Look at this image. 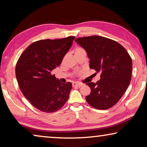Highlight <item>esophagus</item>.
Instances as JSON below:
<instances>
[{
	"instance_id": "1",
	"label": "esophagus",
	"mask_w": 147,
	"mask_h": 147,
	"mask_svg": "<svg viewBox=\"0 0 147 147\" xmlns=\"http://www.w3.org/2000/svg\"><path fill=\"white\" fill-rule=\"evenodd\" d=\"M83 84H80V83H77V82H73V87H81L82 86Z\"/></svg>"
}]
</instances>
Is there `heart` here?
Segmentation results:
<instances>
[{
  "instance_id": "1",
  "label": "heart",
  "mask_w": 147,
  "mask_h": 147,
  "mask_svg": "<svg viewBox=\"0 0 147 147\" xmlns=\"http://www.w3.org/2000/svg\"><path fill=\"white\" fill-rule=\"evenodd\" d=\"M82 51H84V50L82 48H76L75 49V53H80V52H82Z\"/></svg>"
}]
</instances>
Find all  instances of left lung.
<instances>
[{"label": "left lung", "mask_w": 147, "mask_h": 147, "mask_svg": "<svg viewBox=\"0 0 147 147\" xmlns=\"http://www.w3.org/2000/svg\"><path fill=\"white\" fill-rule=\"evenodd\" d=\"M75 41L88 54L89 67L101 73L97 82L87 84L91 88V93L86 97L87 102L98 109L111 108L120 100L130 83L131 57L121 45L102 36L79 38Z\"/></svg>", "instance_id": "obj_1"}]
</instances>
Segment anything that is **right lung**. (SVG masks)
I'll return each mask as SVG.
<instances>
[{"label":"right lung","instance_id":"right-lung-1","mask_svg":"<svg viewBox=\"0 0 147 147\" xmlns=\"http://www.w3.org/2000/svg\"><path fill=\"white\" fill-rule=\"evenodd\" d=\"M75 37L43 39L27 47L17 61L16 75L23 95L35 108L46 113L61 108L72 84L61 83L51 72L61 63Z\"/></svg>","mask_w":147,"mask_h":147}]
</instances>
